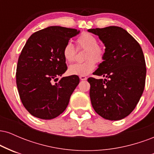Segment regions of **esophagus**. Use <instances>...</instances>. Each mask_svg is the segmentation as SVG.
<instances>
[{
  "label": "esophagus",
  "mask_w": 154,
  "mask_h": 154,
  "mask_svg": "<svg viewBox=\"0 0 154 154\" xmlns=\"http://www.w3.org/2000/svg\"><path fill=\"white\" fill-rule=\"evenodd\" d=\"M79 79H80L81 80H86V79H87V77H86L85 76H79Z\"/></svg>",
  "instance_id": "esophagus-1"
}]
</instances>
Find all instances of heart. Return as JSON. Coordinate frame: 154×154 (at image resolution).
Wrapping results in <instances>:
<instances>
[{
	"instance_id": "b5f03b06",
	"label": "heart",
	"mask_w": 154,
	"mask_h": 154,
	"mask_svg": "<svg viewBox=\"0 0 154 154\" xmlns=\"http://www.w3.org/2000/svg\"><path fill=\"white\" fill-rule=\"evenodd\" d=\"M78 48L86 49L85 59L83 63H74L69 67L70 75L85 76L94 70L95 61L101 62L103 60L105 51L103 48L98 45V39L95 35L88 32H83L76 40ZM76 51L70 42H67L63 48V56L67 62H72L75 60Z\"/></svg>"
}]
</instances>
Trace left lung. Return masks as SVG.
<instances>
[{
    "label": "left lung",
    "instance_id": "left-lung-1",
    "mask_svg": "<svg viewBox=\"0 0 154 154\" xmlns=\"http://www.w3.org/2000/svg\"><path fill=\"white\" fill-rule=\"evenodd\" d=\"M98 35L105 45L103 61L88 78L90 97L95 112L109 120L128 116L144 91L146 67L140 44L125 29L110 26L88 30Z\"/></svg>",
    "mask_w": 154,
    "mask_h": 154
}]
</instances>
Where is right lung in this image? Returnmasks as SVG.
<instances>
[{"label": "right lung", "instance_id": "obj_1", "mask_svg": "<svg viewBox=\"0 0 154 154\" xmlns=\"http://www.w3.org/2000/svg\"><path fill=\"white\" fill-rule=\"evenodd\" d=\"M76 29L51 26L33 33L23 48L17 63V85L22 104L29 113L52 119L64 111L78 85L77 75L58 77L66 71L63 48Z\"/></svg>", "mask_w": 154, "mask_h": 154}]
</instances>
